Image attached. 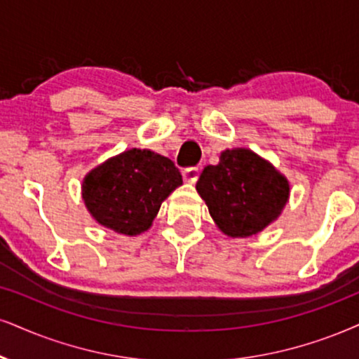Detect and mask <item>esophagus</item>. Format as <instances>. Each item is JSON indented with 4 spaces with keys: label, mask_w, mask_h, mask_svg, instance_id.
Listing matches in <instances>:
<instances>
[{
    "label": "esophagus",
    "mask_w": 359,
    "mask_h": 359,
    "mask_svg": "<svg viewBox=\"0 0 359 359\" xmlns=\"http://www.w3.org/2000/svg\"><path fill=\"white\" fill-rule=\"evenodd\" d=\"M198 176H200V168L198 166H189L183 170V180L187 181V183H196Z\"/></svg>",
    "instance_id": "1"
}]
</instances>
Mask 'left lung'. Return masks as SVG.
Wrapping results in <instances>:
<instances>
[{"mask_svg": "<svg viewBox=\"0 0 359 359\" xmlns=\"http://www.w3.org/2000/svg\"><path fill=\"white\" fill-rule=\"evenodd\" d=\"M211 218L224 234L251 236L280 216L290 184L268 161L245 148L226 149L196 183Z\"/></svg>", "mask_w": 359, "mask_h": 359, "instance_id": "left-lung-1", "label": "left lung"}]
</instances>
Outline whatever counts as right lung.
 I'll use <instances>...</instances> for the list:
<instances>
[{"label": "right lung", "mask_w": 359, "mask_h": 359, "mask_svg": "<svg viewBox=\"0 0 359 359\" xmlns=\"http://www.w3.org/2000/svg\"><path fill=\"white\" fill-rule=\"evenodd\" d=\"M180 184V170L170 158L133 148L86 176L83 200L100 224L136 236L151 226L161 203Z\"/></svg>", "instance_id": "1"}]
</instances>
